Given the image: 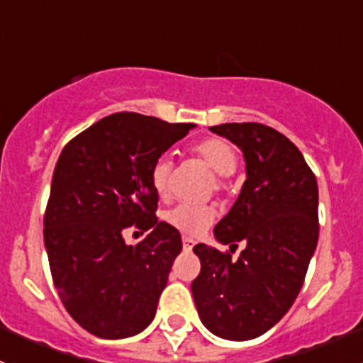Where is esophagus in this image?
<instances>
[{
    "label": "esophagus",
    "mask_w": 363,
    "mask_h": 363,
    "mask_svg": "<svg viewBox=\"0 0 363 363\" xmlns=\"http://www.w3.org/2000/svg\"><path fill=\"white\" fill-rule=\"evenodd\" d=\"M193 246H195V240L189 239V237H182V250L191 251Z\"/></svg>",
    "instance_id": "34e87169"
}]
</instances>
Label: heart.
Masks as SVG:
<instances>
[{
	"label": "heart",
	"mask_w": 363,
	"mask_h": 363,
	"mask_svg": "<svg viewBox=\"0 0 363 363\" xmlns=\"http://www.w3.org/2000/svg\"><path fill=\"white\" fill-rule=\"evenodd\" d=\"M193 155L216 174V188L223 186V177L233 174L237 168V151L228 140L221 137H208L193 145ZM172 174L174 163L167 156H160L151 168V186L160 200L172 196ZM216 208L207 203H179L163 214V221L184 237H200L216 221Z\"/></svg>",
	"instance_id": "heart-1"
}]
</instances>
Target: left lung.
<instances>
[{
    "mask_svg": "<svg viewBox=\"0 0 363 363\" xmlns=\"http://www.w3.org/2000/svg\"><path fill=\"white\" fill-rule=\"evenodd\" d=\"M211 131L239 145L247 179L216 225L221 244L244 242L237 259L205 244L193 247L202 270L191 283L200 320L230 340L259 337L294 306L318 244V182L298 147L259 123H226Z\"/></svg>",
    "mask_w": 363,
    "mask_h": 363,
    "instance_id": "left-lung-1",
    "label": "left lung"
}]
</instances>
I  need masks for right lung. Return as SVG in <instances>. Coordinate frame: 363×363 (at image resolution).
<instances>
[{
  "mask_svg": "<svg viewBox=\"0 0 363 363\" xmlns=\"http://www.w3.org/2000/svg\"><path fill=\"white\" fill-rule=\"evenodd\" d=\"M195 128L117 112L73 137L54 168L43 240L54 286L89 334L124 339L152 321L181 233L158 221L152 163ZM135 228L148 235L128 247Z\"/></svg>",
  "mask_w": 363,
  "mask_h": 363,
  "instance_id": "1",
  "label": "right lung"
}]
</instances>
